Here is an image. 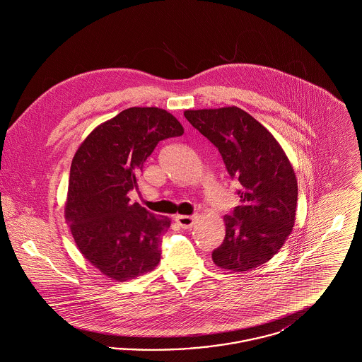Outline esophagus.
Masks as SVG:
<instances>
[{
    "instance_id": "obj_1",
    "label": "esophagus",
    "mask_w": 362,
    "mask_h": 362,
    "mask_svg": "<svg viewBox=\"0 0 362 362\" xmlns=\"http://www.w3.org/2000/svg\"><path fill=\"white\" fill-rule=\"evenodd\" d=\"M197 217L195 216H176V221L185 229L192 228V225L195 224Z\"/></svg>"
}]
</instances>
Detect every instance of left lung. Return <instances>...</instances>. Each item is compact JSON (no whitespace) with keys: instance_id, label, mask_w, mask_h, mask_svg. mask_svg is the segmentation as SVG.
Segmentation results:
<instances>
[{"instance_id":"1","label":"left lung","mask_w":362,"mask_h":362,"mask_svg":"<svg viewBox=\"0 0 362 362\" xmlns=\"http://www.w3.org/2000/svg\"><path fill=\"white\" fill-rule=\"evenodd\" d=\"M185 117L240 183V204L224 217L225 239L213 262L233 273L255 269L292 233L298 194L292 164L273 134L239 107L187 110Z\"/></svg>"}]
</instances>
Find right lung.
I'll return each mask as SVG.
<instances>
[{
  "instance_id": "1",
  "label": "right lung",
  "mask_w": 362,
  "mask_h": 362,
  "mask_svg": "<svg viewBox=\"0 0 362 362\" xmlns=\"http://www.w3.org/2000/svg\"><path fill=\"white\" fill-rule=\"evenodd\" d=\"M179 121L157 107H132L99 124L70 167L65 218L80 252L102 274L127 281L153 270L171 220L130 204L129 191L156 145L183 134Z\"/></svg>"
}]
</instances>
